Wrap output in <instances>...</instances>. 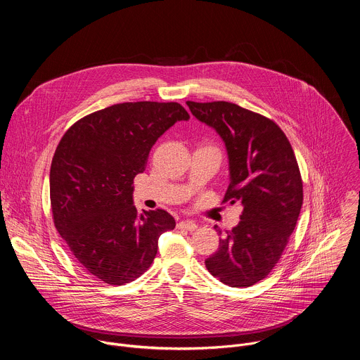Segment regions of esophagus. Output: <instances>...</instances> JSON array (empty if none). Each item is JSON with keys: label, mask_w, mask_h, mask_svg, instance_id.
I'll return each mask as SVG.
<instances>
[{"label": "esophagus", "mask_w": 360, "mask_h": 360, "mask_svg": "<svg viewBox=\"0 0 360 360\" xmlns=\"http://www.w3.org/2000/svg\"><path fill=\"white\" fill-rule=\"evenodd\" d=\"M198 228L196 222L193 221H182L178 224V229H185V231H195Z\"/></svg>", "instance_id": "1"}]
</instances>
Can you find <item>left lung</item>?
Here are the masks:
<instances>
[{"instance_id":"left-lung-1","label":"left lung","mask_w":360,"mask_h":360,"mask_svg":"<svg viewBox=\"0 0 360 360\" xmlns=\"http://www.w3.org/2000/svg\"><path fill=\"white\" fill-rule=\"evenodd\" d=\"M186 104L224 139L231 174L224 203L243 207L239 224L205 265L225 285L252 286L279 262L296 226L303 202L296 157L279 125L261 114L226 101Z\"/></svg>"}]
</instances>
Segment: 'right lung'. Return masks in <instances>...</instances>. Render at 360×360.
Instances as JSON below:
<instances>
[{
  "mask_svg": "<svg viewBox=\"0 0 360 360\" xmlns=\"http://www.w3.org/2000/svg\"><path fill=\"white\" fill-rule=\"evenodd\" d=\"M189 114L178 102H124L77 121L61 138L49 171L54 225L77 262L108 285L139 278L160 236L175 228L164 210L138 212L134 178L149 150Z\"/></svg>",
  "mask_w": 360,
  "mask_h": 360,
  "instance_id": "obj_1",
  "label": "right lung"
}]
</instances>
